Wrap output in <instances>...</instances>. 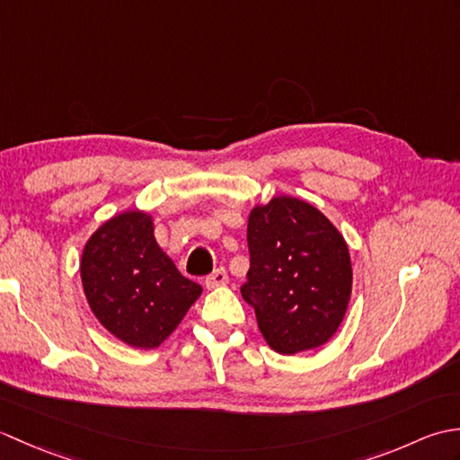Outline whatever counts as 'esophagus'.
<instances>
[{"mask_svg": "<svg viewBox=\"0 0 460 460\" xmlns=\"http://www.w3.org/2000/svg\"><path fill=\"white\" fill-rule=\"evenodd\" d=\"M227 280H229V277H227V272H225V269H217V270H213L209 277H205V287L217 288V287L227 285Z\"/></svg>", "mask_w": 460, "mask_h": 460, "instance_id": "esophagus-1", "label": "esophagus"}]
</instances>
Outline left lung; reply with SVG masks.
Returning <instances> with one entry per match:
<instances>
[{"mask_svg":"<svg viewBox=\"0 0 460 460\" xmlns=\"http://www.w3.org/2000/svg\"><path fill=\"white\" fill-rule=\"evenodd\" d=\"M251 267L241 295L267 344L292 356L336 334L351 295L344 237L314 205L279 195L249 215Z\"/></svg>","mask_w":460,"mask_h":460,"instance_id":"1","label":"left lung"}]
</instances>
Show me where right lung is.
Masks as SVG:
<instances>
[{
	"mask_svg": "<svg viewBox=\"0 0 460 460\" xmlns=\"http://www.w3.org/2000/svg\"><path fill=\"white\" fill-rule=\"evenodd\" d=\"M81 280L89 306L112 336L132 348H158L201 295L154 237L144 211H124L86 241Z\"/></svg>",
	"mask_w": 460,
	"mask_h": 460,
	"instance_id": "add662e5",
	"label": "right lung"
}]
</instances>
